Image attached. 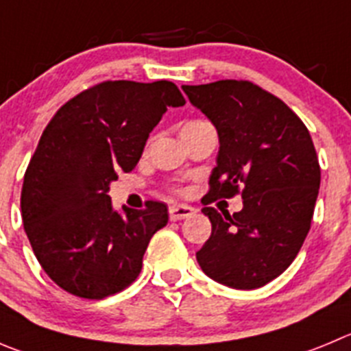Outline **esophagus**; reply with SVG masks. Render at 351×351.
<instances>
[{
    "instance_id": "esophagus-1",
    "label": "esophagus",
    "mask_w": 351,
    "mask_h": 351,
    "mask_svg": "<svg viewBox=\"0 0 351 351\" xmlns=\"http://www.w3.org/2000/svg\"><path fill=\"white\" fill-rule=\"evenodd\" d=\"M194 213H195V209L191 208V206L173 204V206H169V220H171V221L185 220V218L192 216Z\"/></svg>"
}]
</instances>
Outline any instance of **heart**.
Listing matches in <instances>:
<instances>
[{"mask_svg":"<svg viewBox=\"0 0 351 351\" xmlns=\"http://www.w3.org/2000/svg\"><path fill=\"white\" fill-rule=\"evenodd\" d=\"M201 124H208V123H204V121H186V123L182 126V130H189V128L201 126Z\"/></svg>","mask_w":351,"mask_h":351,"instance_id":"b5f03b06","label":"heart"}]
</instances>
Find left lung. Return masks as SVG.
<instances>
[{
  "label": "left lung",
  "instance_id": "8db88e82",
  "mask_svg": "<svg viewBox=\"0 0 351 351\" xmlns=\"http://www.w3.org/2000/svg\"><path fill=\"white\" fill-rule=\"evenodd\" d=\"M220 138L202 213L211 237L197 251L202 271L234 289L277 279L296 258L312 225L320 166L303 121L251 81L182 86ZM243 195V209L221 215L208 204Z\"/></svg>",
  "mask_w": 351,
  "mask_h": 351
}]
</instances>
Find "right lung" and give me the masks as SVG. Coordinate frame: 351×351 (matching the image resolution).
Segmentation results:
<instances>
[{"instance_id":"obj_1","label":"right lung","mask_w":351,"mask_h":351,"mask_svg":"<svg viewBox=\"0 0 351 351\" xmlns=\"http://www.w3.org/2000/svg\"><path fill=\"white\" fill-rule=\"evenodd\" d=\"M185 106L171 81H104L57 110L43 131L22 185L25 234L48 277L67 293L101 300L130 286L168 208L114 211L117 173L140 160L168 107Z\"/></svg>"}]
</instances>
